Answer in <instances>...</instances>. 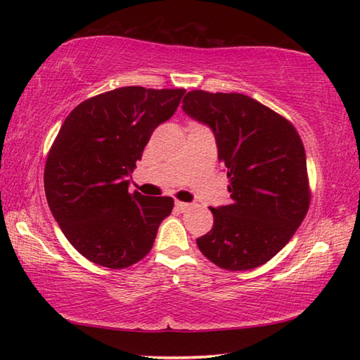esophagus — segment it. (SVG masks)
Returning a JSON list of instances; mask_svg holds the SVG:
<instances>
[{"mask_svg":"<svg viewBox=\"0 0 360 360\" xmlns=\"http://www.w3.org/2000/svg\"><path fill=\"white\" fill-rule=\"evenodd\" d=\"M174 206H176V210L181 211V212H184L186 210L191 208V205H188V203H184V202H176V203H174Z\"/></svg>","mask_w":360,"mask_h":360,"instance_id":"34e87169","label":"esophagus"}]
</instances>
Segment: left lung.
I'll return each instance as SVG.
<instances>
[{"mask_svg": "<svg viewBox=\"0 0 360 360\" xmlns=\"http://www.w3.org/2000/svg\"><path fill=\"white\" fill-rule=\"evenodd\" d=\"M216 136L230 181V205L210 208L214 224L197 240L212 264L251 270L281 251L309 208L307 155L295 127L243 94L192 90L182 100Z\"/></svg>", "mask_w": 360, "mask_h": 360, "instance_id": "left-lung-1", "label": "left lung"}]
</instances>
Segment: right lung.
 <instances>
[{"instance_id": "obj_1", "label": "right lung", "mask_w": 360, "mask_h": 360, "mask_svg": "<svg viewBox=\"0 0 360 360\" xmlns=\"http://www.w3.org/2000/svg\"><path fill=\"white\" fill-rule=\"evenodd\" d=\"M184 94L130 85L82 101L65 119L47 155L46 198L66 240L94 264H136L172 212V197L130 193L127 178Z\"/></svg>"}]
</instances>
